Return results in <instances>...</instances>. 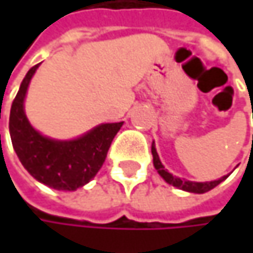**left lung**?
Segmentation results:
<instances>
[{
  "label": "left lung",
  "mask_w": 253,
  "mask_h": 253,
  "mask_svg": "<svg viewBox=\"0 0 253 253\" xmlns=\"http://www.w3.org/2000/svg\"><path fill=\"white\" fill-rule=\"evenodd\" d=\"M151 151H152V157H154V167H155V170L158 171V174L163 177L169 184L174 186L177 189H181V190H184V192H190V193H205V192L214 189L215 186H218L223 180H226L228 177L223 176L221 178L212 180V181H190V180L180 178V177L173 176L171 173H169V171L164 169V166H163V163H161V160H160V157H158V154H157L155 143H152Z\"/></svg>",
  "instance_id": "1"
}]
</instances>
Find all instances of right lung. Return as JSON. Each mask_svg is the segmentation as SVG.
Returning a JSON list of instances; mask_svg holds the SVG:
<instances>
[{"label":"right lung","instance_id":"1","mask_svg":"<svg viewBox=\"0 0 253 253\" xmlns=\"http://www.w3.org/2000/svg\"><path fill=\"white\" fill-rule=\"evenodd\" d=\"M38 67L39 64L27 72L11 105L13 148L33 178L57 190H76L96 176L123 122L99 125L72 140L43 136L32 127L25 113L27 87Z\"/></svg>","mask_w":253,"mask_h":253}]
</instances>
